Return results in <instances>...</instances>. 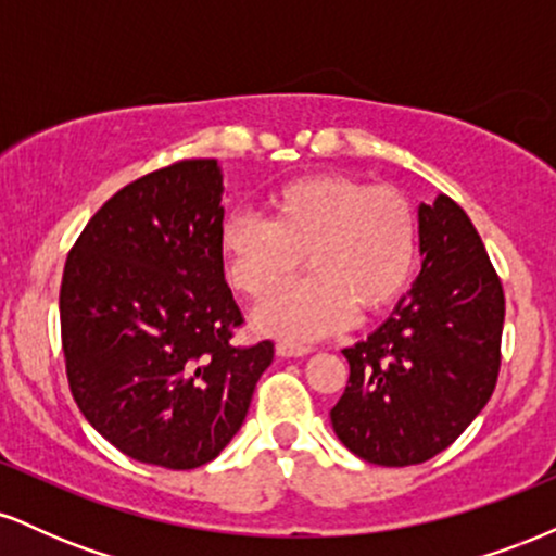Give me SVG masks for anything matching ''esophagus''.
Instances as JSON below:
<instances>
[{
	"mask_svg": "<svg viewBox=\"0 0 556 556\" xmlns=\"http://www.w3.org/2000/svg\"><path fill=\"white\" fill-rule=\"evenodd\" d=\"M311 353V344H300V342H277V355L282 358H303V355Z\"/></svg>",
	"mask_w": 556,
	"mask_h": 556,
	"instance_id": "1",
	"label": "esophagus"
}]
</instances>
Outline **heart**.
I'll list each match as a JSON object with an SVG mask.
<instances>
[{"label":"heart","instance_id":"heart-1","mask_svg":"<svg viewBox=\"0 0 556 556\" xmlns=\"http://www.w3.org/2000/svg\"><path fill=\"white\" fill-rule=\"evenodd\" d=\"M219 248L240 292L265 298L302 265L315 271L258 305L253 321L287 342H308L376 314L400 298L416 271L418 219L394 188L344 175L300 177L269 201V219L227 216Z\"/></svg>","mask_w":556,"mask_h":556}]
</instances>
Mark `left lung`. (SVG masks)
<instances>
[{
	"label": "left lung",
	"mask_w": 556,
	"mask_h": 556,
	"mask_svg": "<svg viewBox=\"0 0 556 556\" xmlns=\"http://www.w3.org/2000/svg\"><path fill=\"white\" fill-rule=\"evenodd\" d=\"M418 279L368 340L344 348L350 379L331 407L340 442L366 463L431 460L496 387L504 292L481 235L450 195L418 206Z\"/></svg>",
	"instance_id": "obj_1"
}]
</instances>
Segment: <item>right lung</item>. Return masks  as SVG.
<instances>
[{"label":"right lung","mask_w":556,"mask_h":556,"mask_svg":"<svg viewBox=\"0 0 556 556\" xmlns=\"http://www.w3.org/2000/svg\"><path fill=\"white\" fill-rule=\"evenodd\" d=\"M222 169L185 159L117 190L70 251L60 290L70 392L132 460L201 468L240 431L274 342L242 314L219 248Z\"/></svg>","instance_id":"right-lung-1"}]
</instances>
